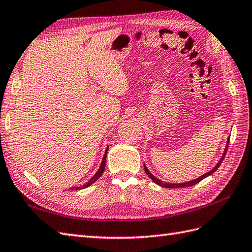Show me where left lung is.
<instances>
[{"label": "left lung", "mask_w": 252, "mask_h": 252, "mask_svg": "<svg viewBox=\"0 0 252 252\" xmlns=\"http://www.w3.org/2000/svg\"><path fill=\"white\" fill-rule=\"evenodd\" d=\"M228 143H230V138L227 139V141H226V144H225V149H224V151H223V154H222V158H220V160L218 161L217 163V165L214 167V168H212L210 171H208V172H206V173H204L203 176H200V177H198V178H196V179H194V180H191V181H188V182H183V183H168V182H164V181H161V180H159V179H158L156 178L153 173H151L150 172V170L148 169V167L145 166V164H144V171L147 172V175L152 179V180L156 183V184H158V186H160V187H164V188H168V189H172V188H188V187H192V186H194V184H196V183H198L199 181H202L203 179H205L206 177H208V176H210V175H212V173L214 172H216V170L219 168L220 167V165H221V163L223 161V159H224V158H225V154H226V151H227V148H228Z\"/></svg>", "instance_id": "obj_1"}]
</instances>
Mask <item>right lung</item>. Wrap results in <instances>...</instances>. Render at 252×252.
<instances>
[{
	"label": "right lung",
	"mask_w": 252,
	"mask_h": 252,
	"mask_svg": "<svg viewBox=\"0 0 252 252\" xmlns=\"http://www.w3.org/2000/svg\"><path fill=\"white\" fill-rule=\"evenodd\" d=\"M108 150H109V145L107 147V149H105V152H104V155H103V158H102V161H101V165H100V167H99V169L97 170V172L94 173V175L92 177V179L89 181H87L85 184H83V186H79V187H73V188H71V189H85V188H87V187H89V186H92V184L94 183V182H96L98 179L101 177V175L103 173V171H104V168H105V161H107V153H108Z\"/></svg>",
	"instance_id": "1"
}]
</instances>
